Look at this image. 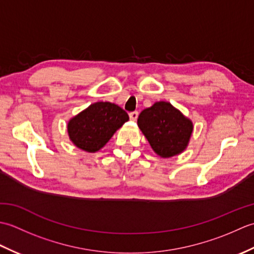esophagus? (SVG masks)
<instances>
[{"instance_id":"obj_1","label":"esophagus","mask_w":254,"mask_h":254,"mask_svg":"<svg viewBox=\"0 0 254 254\" xmlns=\"http://www.w3.org/2000/svg\"><path fill=\"white\" fill-rule=\"evenodd\" d=\"M128 116H130V119L132 121H135L137 117H138V112L137 111H133V112H130L128 113Z\"/></svg>"}]
</instances>
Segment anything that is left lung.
<instances>
[{"instance_id": "obj_1", "label": "left lung", "mask_w": 254, "mask_h": 254, "mask_svg": "<svg viewBox=\"0 0 254 254\" xmlns=\"http://www.w3.org/2000/svg\"><path fill=\"white\" fill-rule=\"evenodd\" d=\"M137 126L161 158L185 152L193 132V122L168 101H157L144 109L138 116Z\"/></svg>"}]
</instances>
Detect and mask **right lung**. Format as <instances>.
<instances>
[{
    "mask_svg": "<svg viewBox=\"0 0 254 254\" xmlns=\"http://www.w3.org/2000/svg\"><path fill=\"white\" fill-rule=\"evenodd\" d=\"M128 121L127 113L109 101H97L67 122V134L77 148L96 153Z\"/></svg>",
    "mask_w": 254,
    "mask_h": 254,
    "instance_id": "1",
    "label": "right lung"
}]
</instances>
